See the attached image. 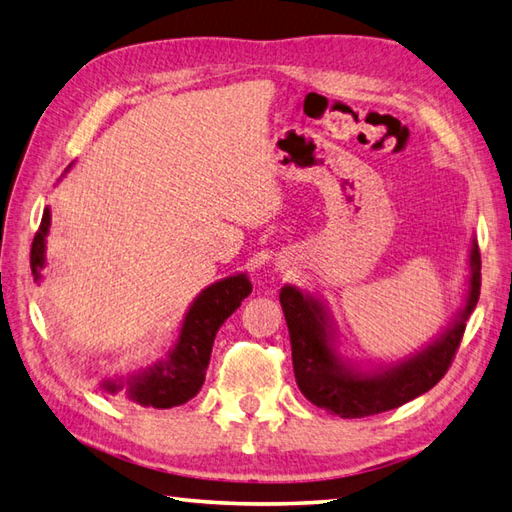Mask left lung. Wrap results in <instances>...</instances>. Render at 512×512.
I'll return each instance as SVG.
<instances>
[{"label":"left lung","mask_w":512,"mask_h":512,"mask_svg":"<svg viewBox=\"0 0 512 512\" xmlns=\"http://www.w3.org/2000/svg\"><path fill=\"white\" fill-rule=\"evenodd\" d=\"M470 268H473V275H470L466 308L457 324L413 359L370 377L350 373L339 364L328 344L322 308L297 288H282L279 302H282L288 324L295 382L308 402L339 417L357 419L386 413L433 388L453 364L457 348L462 344L466 319L477 306L479 288H482V257H479L477 244L470 250Z\"/></svg>","instance_id":"left-lung-1"}]
</instances>
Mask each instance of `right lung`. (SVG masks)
Here are the masks:
<instances>
[{
	"instance_id": "obj_1",
	"label": "right lung",
	"mask_w": 512,
	"mask_h": 512,
	"mask_svg": "<svg viewBox=\"0 0 512 512\" xmlns=\"http://www.w3.org/2000/svg\"><path fill=\"white\" fill-rule=\"evenodd\" d=\"M50 213L48 208L42 215L37 233L30 246V268L35 279H39V268L44 266V237L48 233ZM250 282L246 275L226 277L224 282L208 286L195 299L184 319L182 335L177 346L170 350L168 359L146 368L142 375L128 382V395L142 406L173 408L193 399L204 384L206 368L210 362V350L219 326L235 313L242 299L250 295ZM110 393L119 390V384H106Z\"/></svg>"
}]
</instances>
